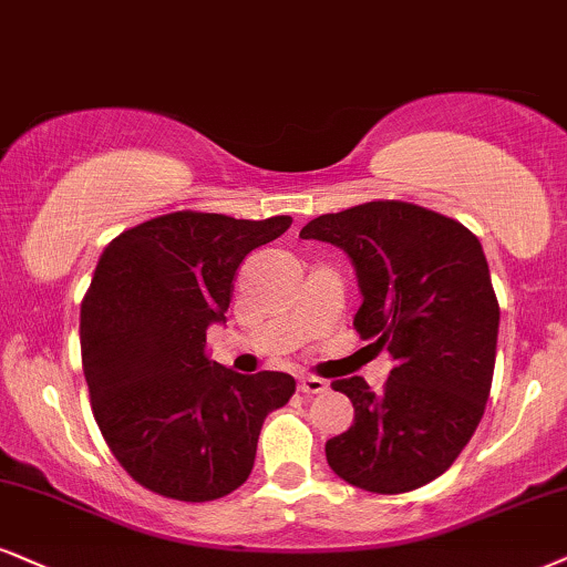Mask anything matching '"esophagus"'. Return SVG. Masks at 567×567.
I'll return each instance as SVG.
<instances>
[{
  "label": "esophagus",
  "mask_w": 567,
  "mask_h": 567,
  "mask_svg": "<svg viewBox=\"0 0 567 567\" xmlns=\"http://www.w3.org/2000/svg\"><path fill=\"white\" fill-rule=\"evenodd\" d=\"M299 389H302L305 394H320V391L328 389V383L323 379H318V375H299Z\"/></svg>",
  "instance_id": "obj_1"
}]
</instances>
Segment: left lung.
Returning <instances> with one entry per match:
<instances>
[{"label": "left lung", "instance_id": "1", "mask_svg": "<svg viewBox=\"0 0 567 567\" xmlns=\"http://www.w3.org/2000/svg\"><path fill=\"white\" fill-rule=\"evenodd\" d=\"M299 236L347 251L362 291L354 328L394 360L379 394L360 375L331 383L354 421L326 442L328 465L373 494L425 486L471 442L492 391L499 302L481 241L396 199L320 215Z\"/></svg>", "mask_w": 567, "mask_h": 567}]
</instances>
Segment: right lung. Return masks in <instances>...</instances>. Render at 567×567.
Instances as JSON below:
<instances>
[{
  "label": "right lung",
  "instance_id": "obj_1",
  "mask_svg": "<svg viewBox=\"0 0 567 567\" xmlns=\"http://www.w3.org/2000/svg\"><path fill=\"white\" fill-rule=\"evenodd\" d=\"M289 226V215L181 209L123 230L96 262L81 302L91 410L125 473L159 497L239 488L265 417L295 394L289 373L241 375L207 358V328L226 318L244 257Z\"/></svg>",
  "mask_w": 567,
  "mask_h": 567
}]
</instances>
